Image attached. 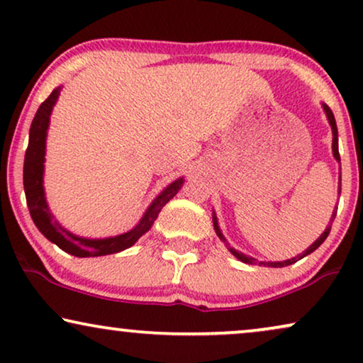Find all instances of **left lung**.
I'll list each match as a JSON object with an SVG mask.
<instances>
[{
	"instance_id": "obj_1",
	"label": "left lung",
	"mask_w": 363,
	"mask_h": 363,
	"mask_svg": "<svg viewBox=\"0 0 363 363\" xmlns=\"http://www.w3.org/2000/svg\"><path fill=\"white\" fill-rule=\"evenodd\" d=\"M322 107H324V112H325V116H327V121H329V123H330V128H332V153H334V158L337 162H340V155H339V133H337V123H335V117H334V113H332V111L329 108V106H325V104H322ZM340 188H342V175L339 177V195H340ZM335 215H337V210H334L332 211V216H330V225H332V221H334V218H335ZM330 225L325 228V231L322 233V235L317 238V240L312 242V245L307 247V250L302 252V255H299V256H296V257H291V259H286V261H269V262H264V261H257V259H255V257H251V256H246V255H242V252H240V251H236L235 247H231L230 245H228V241H226V238L223 236V233H221V230H220V225H218V218H216V215H215V211H213V226H215V231H216V235H218V238H220V240L225 242V245L228 246V250H230V252L233 256H236L238 259L240 261H242V262H246V264H264V266H269V267H284V266H289V264H294L296 261H299V259H302V257H306L307 255H311V252H314L317 247H319L322 242L325 241V238L329 236V233H330Z\"/></svg>"
}]
</instances>
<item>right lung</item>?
<instances>
[{
  "label": "right lung",
  "mask_w": 363,
  "mask_h": 363,
  "mask_svg": "<svg viewBox=\"0 0 363 363\" xmlns=\"http://www.w3.org/2000/svg\"><path fill=\"white\" fill-rule=\"evenodd\" d=\"M61 87H56L46 101L39 106L36 116L33 118L31 128H29V143L26 155H24V168H23V183L24 193H26V201L29 213L34 225L49 241L61 247L62 251L77 257H96L121 252L130 247L138 241V238L150 230L153 221L157 220L158 213L162 208L177 195L178 190L185 183V178H178L172 182L155 200L150 203L147 211L143 213L140 221L132 228L130 231L122 233V235L102 238V240H91V238H81L66 230L59 223L49 210L46 201V193H44V162H46V138L49 128V118H51L52 107L56 106Z\"/></svg>",
  "instance_id": "obj_1"
}]
</instances>
